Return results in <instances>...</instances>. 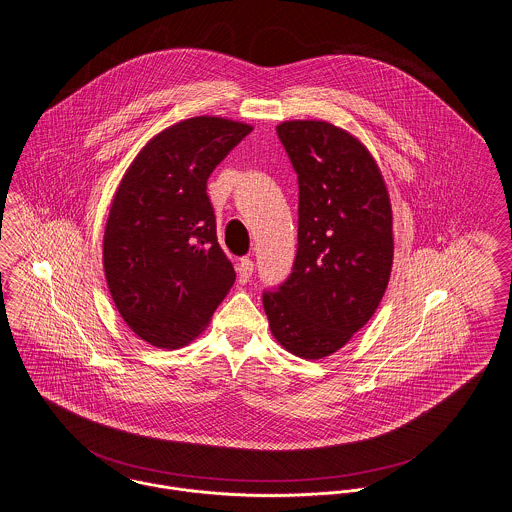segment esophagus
Segmentation results:
<instances>
[{
    "instance_id": "34e87169",
    "label": "esophagus",
    "mask_w": 512,
    "mask_h": 512,
    "mask_svg": "<svg viewBox=\"0 0 512 512\" xmlns=\"http://www.w3.org/2000/svg\"><path fill=\"white\" fill-rule=\"evenodd\" d=\"M236 271L239 284H247V282H249V278H251V275H253V261H251L249 257H243V259H239Z\"/></svg>"
}]
</instances>
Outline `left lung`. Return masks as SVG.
Here are the masks:
<instances>
[{"label":"left lung","instance_id":"1","mask_svg":"<svg viewBox=\"0 0 512 512\" xmlns=\"http://www.w3.org/2000/svg\"><path fill=\"white\" fill-rule=\"evenodd\" d=\"M276 132L298 173V251L263 306L278 345L317 360L343 349L382 302L392 204L376 159L351 132L327 120H286Z\"/></svg>","mask_w":512,"mask_h":512}]
</instances>
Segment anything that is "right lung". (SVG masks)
Returning a JSON list of instances; mask_svg holds the SVG:
<instances>
[{
	"mask_svg": "<svg viewBox=\"0 0 512 512\" xmlns=\"http://www.w3.org/2000/svg\"><path fill=\"white\" fill-rule=\"evenodd\" d=\"M251 130L230 118L181 120L120 179L103 237L105 278L120 317L158 349L197 339L236 280L206 181Z\"/></svg>",
	"mask_w": 512,
	"mask_h": 512,
	"instance_id": "obj_1",
	"label": "right lung"
}]
</instances>
